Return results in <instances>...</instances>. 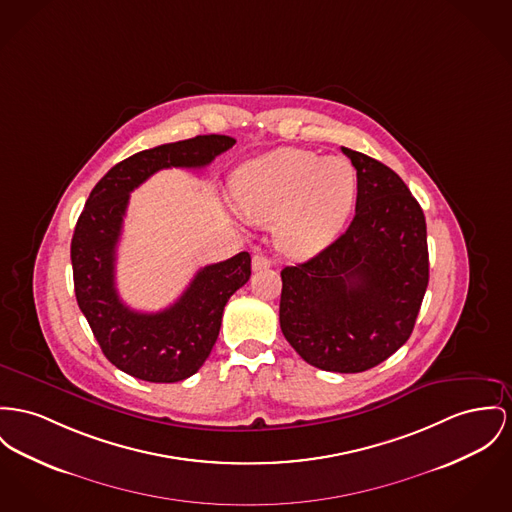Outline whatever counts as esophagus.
<instances>
[{
	"label": "esophagus",
	"mask_w": 512,
	"mask_h": 512,
	"mask_svg": "<svg viewBox=\"0 0 512 512\" xmlns=\"http://www.w3.org/2000/svg\"><path fill=\"white\" fill-rule=\"evenodd\" d=\"M272 266V262L264 256V254H254L252 256V270L260 272V270H268Z\"/></svg>",
	"instance_id": "1"
}]
</instances>
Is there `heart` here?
Returning a JSON list of instances; mask_svg holds the SVG:
<instances>
[{
    "mask_svg": "<svg viewBox=\"0 0 512 512\" xmlns=\"http://www.w3.org/2000/svg\"><path fill=\"white\" fill-rule=\"evenodd\" d=\"M357 184V169L345 157L281 147L242 165L233 194L244 217L275 223V242L283 254L303 260L340 235Z\"/></svg>",
    "mask_w": 512,
    "mask_h": 512,
    "instance_id": "b5f03b06",
    "label": "heart"
}]
</instances>
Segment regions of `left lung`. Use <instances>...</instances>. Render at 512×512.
Instances as JSON below:
<instances>
[{
  "instance_id": "8db88e82",
  "label": "left lung",
  "mask_w": 512,
  "mask_h": 512,
  "mask_svg": "<svg viewBox=\"0 0 512 512\" xmlns=\"http://www.w3.org/2000/svg\"><path fill=\"white\" fill-rule=\"evenodd\" d=\"M355 217L340 239L281 270L279 324L308 365L363 373L408 341L429 283L427 225L404 180L359 151Z\"/></svg>"
}]
</instances>
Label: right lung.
<instances>
[{"instance_id":"obj_1","label":"right lung","mask_w":512,"mask_h":512,"mask_svg":"<svg viewBox=\"0 0 512 512\" xmlns=\"http://www.w3.org/2000/svg\"><path fill=\"white\" fill-rule=\"evenodd\" d=\"M235 143L211 134L139 151L104 174L77 219L71 239L77 305L104 357L126 375L178 382L198 373L217 341L227 301L250 277V254L240 252L202 268L180 299L161 312L126 307L114 268L130 192L161 169H204Z\"/></svg>"}]
</instances>
